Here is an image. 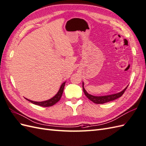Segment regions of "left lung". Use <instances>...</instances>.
<instances>
[{"instance_id":"left-lung-1","label":"left lung","mask_w":146,"mask_h":146,"mask_svg":"<svg viewBox=\"0 0 146 146\" xmlns=\"http://www.w3.org/2000/svg\"><path fill=\"white\" fill-rule=\"evenodd\" d=\"M128 86L126 87L122 91L119 92L118 93H117V94L108 95V96H92V95L88 94L87 91L85 90V89L84 88V83H83V91H84V93L86 95V96L89 100H91L92 102H93L95 104H98L109 102L112 101V100L117 99L119 98H120V97L123 94V93L125 92V91H126V89H127V88H128Z\"/></svg>"}]
</instances>
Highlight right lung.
Here are the masks:
<instances>
[{
  "label": "right lung",
  "instance_id": "right-lung-1",
  "mask_svg": "<svg viewBox=\"0 0 146 146\" xmlns=\"http://www.w3.org/2000/svg\"><path fill=\"white\" fill-rule=\"evenodd\" d=\"M65 82H64L60 88V89L58 92L56 94V95L55 96H54L53 98L48 99L47 100H45V101H42V102H35V101H33V100H29L28 99H26L27 100H28V101H29L30 102L35 104V105H37L39 106H42V107H50L54 106V104H55L57 102H58L60 99L61 97L62 96L63 92V89H64V87H65Z\"/></svg>",
  "mask_w": 146,
  "mask_h": 146
}]
</instances>
